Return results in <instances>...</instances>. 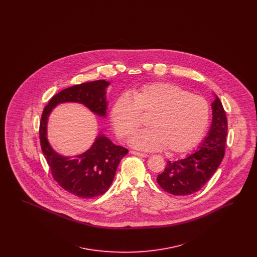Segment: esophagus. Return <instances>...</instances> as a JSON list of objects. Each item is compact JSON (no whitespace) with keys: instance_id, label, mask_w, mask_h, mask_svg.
<instances>
[{"instance_id":"esophagus-1","label":"esophagus","mask_w":257,"mask_h":257,"mask_svg":"<svg viewBox=\"0 0 257 257\" xmlns=\"http://www.w3.org/2000/svg\"><path fill=\"white\" fill-rule=\"evenodd\" d=\"M130 153H131V154H133V155H136V156H139V157H143V158H147V157H148V155L146 154V153L138 152V151H134V150L130 151Z\"/></svg>"}]
</instances>
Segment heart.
Instances as JSON below:
<instances>
[{"label":"heart","instance_id":"obj_1","mask_svg":"<svg viewBox=\"0 0 257 257\" xmlns=\"http://www.w3.org/2000/svg\"><path fill=\"white\" fill-rule=\"evenodd\" d=\"M142 116H150L149 129L135 135L130 141L132 147L181 154L196 147L203 137L210 107L205 98L180 86L154 83L134 89L131 96L120 95L110 109V121L120 139L134 134L142 125Z\"/></svg>","mask_w":257,"mask_h":257}]
</instances>
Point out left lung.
Returning a JSON list of instances; mask_svg holds the SVG:
<instances>
[{
    "mask_svg": "<svg viewBox=\"0 0 257 257\" xmlns=\"http://www.w3.org/2000/svg\"><path fill=\"white\" fill-rule=\"evenodd\" d=\"M212 123L207 137L195 152L183 159L169 161L157 177L162 189L174 196H188L199 191L219 168L224 156L227 119L219 97L215 94Z\"/></svg>",
    "mask_w": 257,
    "mask_h": 257,
    "instance_id": "8db88e82",
    "label": "left lung"
}]
</instances>
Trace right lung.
Masks as SVG:
<instances>
[{
    "instance_id": "add662e5",
    "label": "right lung",
    "mask_w": 257,
    "mask_h": 257,
    "mask_svg": "<svg viewBox=\"0 0 257 257\" xmlns=\"http://www.w3.org/2000/svg\"><path fill=\"white\" fill-rule=\"evenodd\" d=\"M109 86V82L98 80L70 86L54 95L42 112L39 125L40 146L52 175L62 189L79 197L92 198L105 194L128 150L115 146L106 136L99 134L86 152L74 157L62 156L50 146L47 139L48 117L56 106L66 102L83 104L93 113L106 117V88Z\"/></svg>"
}]
</instances>
